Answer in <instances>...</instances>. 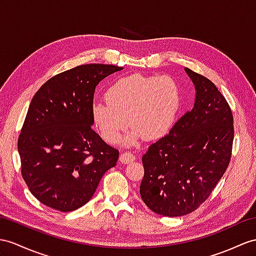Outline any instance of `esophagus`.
<instances>
[{
  "label": "esophagus",
  "instance_id": "obj_1",
  "mask_svg": "<svg viewBox=\"0 0 256 256\" xmlns=\"http://www.w3.org/2000/svg\"><path fill=\"white\" fill-rule=\"evenodd\" d=\"M134 160H136V156L130 152H124L120 154V160L122 164H128V163H130V162H134Z\"/></svg>",
  "mask_w": 256,
  "mask_h": 256
}]
</instances>
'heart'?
<instances>
[{
  "label": "heart",
  "instance_id": "b5f03b06",
  "mask_svg": "<svg viewBox=\"0 0 256 256\" xmlns=\"http://www.w3.org/2000/svg\"><path fill=\"white\" fill-rule=\"evenodd\" d=\"M105 100L91 108L100 134L105 141L117 143L130 124L134 129L128 140L132 143L141 136L155 140L170 132L179 110L180 90L172 77L134 74L115 80Z\"/></svg>",
  "mask_w": 256,
  "mask_h": 256
}]
</instances>
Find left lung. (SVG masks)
I'll return each mask as SVG.
<instances>
[{
    "mask_svg": "<svg viewBox=\"0 0 256 256\" xmlns=\"http://www.w3.org/2000/svg\"><path fill=\"white\" fill-rule=\"evenodd\" d=\"M196 86L194 106L142 156L143 202L154 213L177 217L206 201L232 158L234 116L210 79L186 68Z\"/></svg>",
    "mask_w": 256,
    "mask_h": 256,
    "instance_id": "obj_1",
    "label": "left lung"
}]
</instances>
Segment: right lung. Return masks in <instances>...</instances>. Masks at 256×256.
I'll return each instance as SVG.
<instances>
[{"label":"right lung","instance_id":"obj_1","mask_svg":"<svg viewBox=\"0 0 256 256\" xmlns=\"http://www.w3.org/2000/svg\"><path fill=\"white\" fill-rule=\"evenodd\" d=\"M122 67L86 64L48 79L31 100L18 152L22 176L46 206L72 212L94 194L120 156L92 129L91 108L100 81Z\"/></svg>","mask_w":256,"mask_h":256}]
</instances>
